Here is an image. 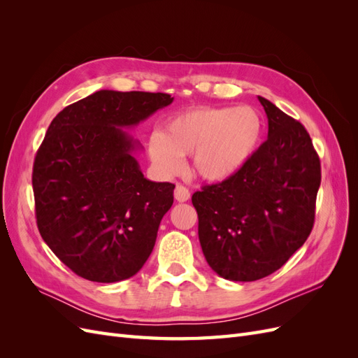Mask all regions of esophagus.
Masks as SVG:
<instances>
[{"label":"esophagus","instance_id":"1","mask_svg":"<svg viewBox=\"0 0 358 358\" xmlns=\"http://www.w3.org/2000/svg\"><path fill=\"white\" fill-rule=\"evenodd\" d=\"M189 197H191V192H189V189L187 187H183V185H178L176 187V189H175V199L178 201H180V203L188 201Z\"/></svg>","mask_w":358,"mask_h":358}]
</instances>
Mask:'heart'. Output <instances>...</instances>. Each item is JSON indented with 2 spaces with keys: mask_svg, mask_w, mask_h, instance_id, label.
<instances>
[{
  "mask_svg": "<svg viewBox=\"0 0 358 358\" xmlns=\"http://www.w3.org/2000/svg\"><path fill=\"white\" fill-rule=\"evenodd\" d=\"M263 119L252 107H196L171 116L161 133L150 136L149 157L164 175H176L182 157L204 180L221 182L236 175L258 148Z\"/></svg>",
  "mask_w": 358,
  "mask_h": 358,
  "instance_id": "heart-1",
  "label": "heart"
}]
</instances>
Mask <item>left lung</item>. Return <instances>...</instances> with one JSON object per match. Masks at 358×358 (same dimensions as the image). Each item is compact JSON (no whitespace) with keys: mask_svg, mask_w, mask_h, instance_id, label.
Segmentation results:
<instances>
[{"mask_svg":"<svg viewBox=\"0 0 358 358\" xmlns=\"http://www.w3.org/2000/svg\"><path fill=\"white\" fill-rule=\"evenodd\" d=\"M267 140L246 164L192 194L206 262L221 278L251 282L282 267L306 242L321 183V164L306 128L258 96Z\"/></svg>","mask_w":358,"mask_h":358,"instance_id":"left-lung-1","label":"left lung"}]
</instances>
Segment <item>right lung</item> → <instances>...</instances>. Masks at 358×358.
<instances>
[{"label": "right lung", "instance_id": "1", "mask_svg": "<svg viewBox=\"0 0 358 358\" xmlns=\"http://www.w3.org/2000/svg\"><path fill=\"white\" fill-rule=\"evenodd\" d=\"M162 92L96 91L50 122L32 167L43 241L70 270L92 282L134 276L152 252L175 185L143 176L134 127L171 104Z\"/></svg>", "mask_w": 358, "mask_h": 358}]
</instances>
